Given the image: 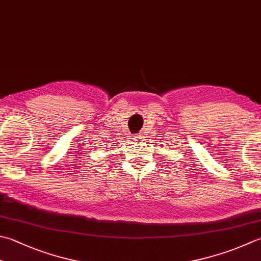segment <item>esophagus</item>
Listing matches in <instances>:
<instances>
[{
	"label": "esophagus",
	"instance_id": "34e87169",
	"mask_svg": "<svg viewBox=\"0 0 261 261\" xmlns=\"http://www.w3.org/2000/svg\"><path fill=\"white\" fill-rule=\"evenodd\" d=\"M142 138H144V135H142V134H139V135H138L137 136V139H138V141H139V140H141L142 139ZM137 141V140H136Z\"/></svg>",
	"mask_w": 261,
	"mask_h": 261
}]
</instances>
